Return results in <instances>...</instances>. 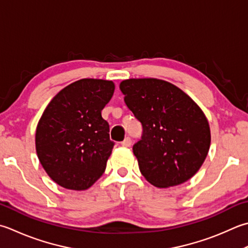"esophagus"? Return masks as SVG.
Wrapping results in <instances>:
<instances>
[{
	"label": "esophagus",
	"mask_w": 248,
	"mask_h": 248,
	"mask_svg": "<svg viewBox=\"0 0 248 248\" xmlns=\"http://www.w3.org/2000/svg\"><path fill=\"white\" fill-rule=\"evenodd\" d=\"M131 144H132V140H131L130 138H125L123 142H121V145L124 147H129L131 146Z\"/></svg>",
	"instance_id": "obj_1"
}]
</instances>
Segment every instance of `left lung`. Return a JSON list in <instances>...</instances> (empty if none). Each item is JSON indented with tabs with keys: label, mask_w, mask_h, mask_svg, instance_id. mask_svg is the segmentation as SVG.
Wrapping results in <instances>:
<instances>
[{
	"label": "left lung",
	"mask_w": 248,
	"mask_h": 248,
	"mask_svg": "<svg viewBox=\"0 0 248 248\" xmlns=\"http://www.w3.org/2000/svg\"><path fill=\"white\" fill-rule=\"evenodd\" d=\"M124 102L143 125L133 145L140 171L152 185H181L199 171L211 145L210 124L190 96L171 82L130 78L120 82Z\"/></svg>",
	"instance_id": "left-lung-1"
}]
</instances>
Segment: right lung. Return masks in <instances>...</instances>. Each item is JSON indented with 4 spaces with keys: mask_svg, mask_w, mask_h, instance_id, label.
Instances as JSON below:
<instances>
[{
    "mask_svg": "<svg viewBox=\"0 0 248 248\" xmlns=\"http://www.w3.org/2000/svg\"><path fill=\"white\" fill-rule=\"evenodd\" d=\"M111 80L84 78L53 96L38 121V160L53 182L86 190L104 173L114 147L101 110L114 94Z\"/></svg>",
    "mask_w": 248,
    "mask_h": 248,
    "instance_id": "right-lung-1",
    "label": "right lung"
}]
</instances>
